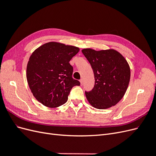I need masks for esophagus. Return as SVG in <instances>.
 I'll return each instance as SVG.
<instances>
[{"mask_svg":"<svg viewBox=\"0 0 156 156\" xmlns=\"http://www.w3.org/2000/svg\"><path fill=\"white\" fill-rule=\"evenodd\" d=\"M80 83H81V85H83V80L82 79H80Z\"/></svg>","mask_w":156,"mask_h":156,"instance_id":"1","label":"esophagus"}]
</instances>
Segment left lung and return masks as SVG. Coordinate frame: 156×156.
<instances>
[{
	"instance_id": "obj_1",
	"label": "left lung",
	"mask_w": 156,
	"mask_h": 156,
	"mask_svg": "<svg viewBox=\"0 0 156 156\" xmlns=\"http://www.w3.org/2000/svg\"><path fill=\"white\" fill-rule=\"evenodd\" d=\"M81 51L90 64L95 79L93 89L85 92L90 104L98 109L115 105L129 85L131 74L127 60L114 49H84Z\"/></svg>"
}]
</instances>
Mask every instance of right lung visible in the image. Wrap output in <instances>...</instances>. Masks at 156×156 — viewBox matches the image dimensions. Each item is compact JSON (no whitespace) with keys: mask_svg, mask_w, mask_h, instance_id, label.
Segmentation results:
<instances>
[{"mask_svg":"<svg viewBox=\"0 0 156 156\" xmlns=\"http://www.w3.org/2000/svg\"><path fill=\"white\" fill-rule=\"evenodd\" d=\"M79 51L72 45L51 41L33 52L27 67V79L36 100L50 108L67 101L71 90L80 82L72 77L70 60Z\"/></svg>","mask_w":156,"mask_h":156,"instance_id":"1","label":"right lung"}]
</instances>
